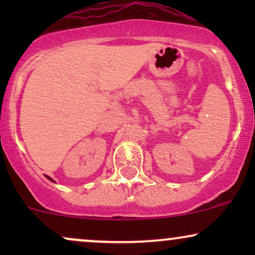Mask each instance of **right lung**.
Returning a JSON list of instances; mask_svg holds the SVG:
<instances>
[{
	"mask_svg": "<svg viewBox=\"0 0 255 255\" xmlns=\"http://www.w3.org/2000/svg\"><path fill=\"white\" fill-rule=\"evenodd\" d=\"M45 177H46V178H48V180H50V181H52V182H55V181H54V180H52V178H51L50 176H46V175H45Z\"/></svg>",
	"mask_w": 255,
	"mask_h": 255,
	"instance_id": "obj_1",
	"label": "right lung"
}]
</instances>
